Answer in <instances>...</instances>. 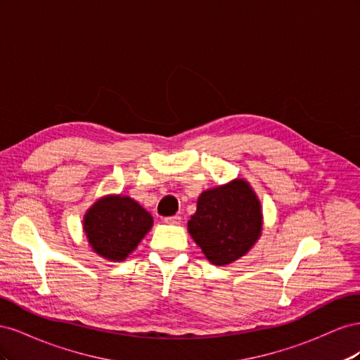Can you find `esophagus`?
I'll return each mask as SVG.
<instances>
[{
	"label": "esophagus",
	"mask_w": 360,
	"mask_h": 360,
	"mask_svg": "<svg viewBox=\"0 0 360 360\" xmlns=\"http://www.w3.org/2000/svg\"><path fill=\"white\" fill-rule=\"evenodd\" d=\"M163 222L171 224V225H179L181 222V217L180 216H169V217H165Z\"/></svg>",
	"instance_id": "esophagus-1"
}]
</instances>
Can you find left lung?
<instances>
[{"label":"left lung","mask_w":360,"mask_h":360,"mask_svg":"<svg viewBox=\"0 0 360 360\" xmlns=\"http://www.w3.org/2000/svg\"><path fill=\"white\" fill-rule=\"evenodd\" d=\"M188 231L214 266L231 264L246 255L263 231L261 202L249 181L236 179L204 191Z\"/></svg>","instance_id":"8db88e82"}]
</instances>
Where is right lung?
Masks as SVG:
<instances>
[{
	"instance_id": "1",
	"label": "right lung",
	"mask_w": 360,
	"mask_h": 360,
	"mask_svg": "<svg viewBox=\"0 0 360 360\" xmlns=\"http://www.w3.org/2000/svg\"><path fill=\"white\" fill-rule=\"evenodd\" d=\"M153 226L151 216L134 198L111 193L97 200L84 214L82 230L97 255L120 263L134 252Z\"/></svg>"
}]
</instances>
